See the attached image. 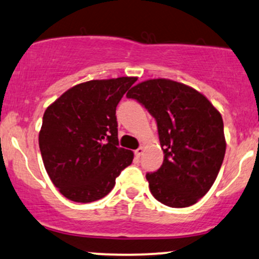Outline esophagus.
<instances>
[{"label":"esophagus","mask_w":259,"mask_h":259,"mask_svg":"<svg viewBox=\"0 0 259 259\" xmlns=\"http://www.w3.org/2000/svg\"><path fill=\"white\" fill-rule=\"evenodd\" d=\"M143 153H144V149H143L142 147L138 148L137 150H135V156L138 157V159H139V157H141L143 155Z\"/></svg>","instance_id":"esophagus-1"}]
</instances>
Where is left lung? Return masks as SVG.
<instances>
[{"mask_svg":"<svg viewBox=\"0 0 259 259\" xmlns=\"http://www.w3.org/2000/svg\"><path fill=\"white\" fill-rule=\"evenodd\" d=\"M126 97L157 123L165 156L156 172L147 173L153 196L175 208L196 203L213 185L226 154L220 111L196 90L166 78L141 82Z\"/></svg>","mask_w":259,"mask_h":259,"instance_id":"8db88e82","label":"left lung"}]
</instances>
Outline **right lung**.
Segmentation results:
<instances>
[{"label":"right lung","mask_w":259,"mask_h":259,"mask_svg":"<svg viewBox=\"0 0 259 259\" xmlns=\"http://www.w3.org/2000/svg\"><path fill=\"white\" fill-rule=\"evenodd\" d=\"M137 77L76 84L46 109L38 144L52 183L66 199L92 202L110 193L132 163L118 148L116 106Z\"/></svg>","instance_id":"right-lung-1"}]
</instances>
